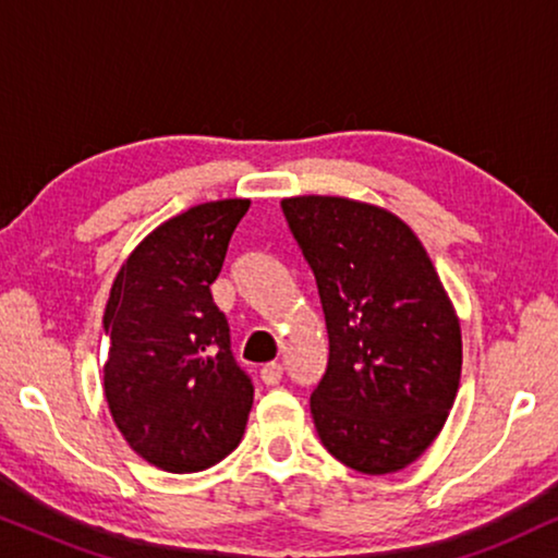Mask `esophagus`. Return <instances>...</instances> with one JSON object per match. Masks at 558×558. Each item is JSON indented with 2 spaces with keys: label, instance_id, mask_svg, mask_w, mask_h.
I'll return each instance as SVG.
<instances>
[{
  "label": "esophagus",
  "instance_id": "1",
  "mask_svg": "<svg viewBox=\"0 0 558 558\" xmlns=\"http://www.w3.org/2000/svg\"><path fill=\"white\" fill-rule=\"evenodd\" d=\"M259 380H263L267 388L278 385L283 380V365H280V362H267V365H263V369H259Z\"/></svg>",
  "mask_w": 558,
  "mask_h": 558
}]
</instances>
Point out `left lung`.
<instances>
[{
	"label": "left lung",
	"mask_w": 558,
	"mask_h": 558,
	"mask_svg": "<svg viewBox=\"0 0 558 558\" xmlns=\"http://www.w3.org/2000/svg\"><path fill=\"white\" fill-rule=\"evenodd\" d=\"M316 275L329 365L311 396L318 439L362 474L413 464L454 405L459 316L426 247L383 206L344 196L280 202Z\"/></svg>",
	"instance_id": "1"
}]
</instances>
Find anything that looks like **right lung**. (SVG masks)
Listing matches in <instances>:
<instances>
[{"label": "right lung", "mask_w": 558, "mask_h": 558, "mask_svg": "<svg viewBox=\"0 0 558 558\" xmlns=\"http://www.w3.org/2000/svg\"><path fill=\"white\" fill-rule=\"evenodd\" d=\"M250 198H221L155 227L119 267L104 331V398L124 441L162 472L209 470L240 447L252 383L211 299Z\"/></svg>", "instance_id": "obj_1"}]
</instances>
